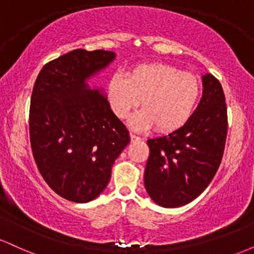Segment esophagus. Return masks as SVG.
Segmentation results:
<instances>
[{
  "label": "esophagus",
  "mask_w": 254,
  "mask_h": 254,
  "mask_svg": "<svg viewBox=\"0 0 254 254\" xmlns=\"http://www.w3.org/2000/svg\"><path fill=\"white\" fill-rule=\"evenodd\" d=\"M130 138H131V141H139V139H141V137L135 135V133L130 132Z\"/></svg>",
  "instance_id": "34e87169"
}]
</instances>
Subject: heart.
<instances>
[{"mask_svg": "<svg viewBox=\"0 0 254 254\" xmlns=\"http://www.w3.org/2000/svg\"><path fill=\"white\" fill-rule=\"evenodd\" d=\"M200 84L193 74L164 63L136 65L125 75H112L107 99L119 118L129 115L141 100L142 109L130 118L133 129L155 125L159 131H173L186 123L196 107Z\"/></svg>", "mask_w": 254, "mask_h": 254, "instance_id": "obj_1", "label": "heart"}]
</instances>
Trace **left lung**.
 Returning <instances> with one entry per match:
<instances>
[{"instance_id": "8db88e82", "label": "left lung", "mask_w": 254, "mask_h": 254, "mask_svg": "<svg viewBox=\"0 0 254 254\" xmlns=\"http://www.w3.org/2000/svg\"><path fill=\"white\" fill-rule=\"evenodd\" d=\"M227 130L222 86L206 74L203 97L188 122L168 135L147 141L144 186L151 199L165 208H178L199 196L222 161Z\"/></svg>"}]
</instances>
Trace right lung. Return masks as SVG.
I'll return each mask as SVG.
<instances>
[{
    "label": "right lung",
    "instance_id": "add662e5",
    "mask_svg": "<svg viewBox=\"0 0 254 254\" xmlns=\"http://www.w3.org/2000/svg\"><path fill=\"white\" fill-rule=\"evenodd\" d=\"M111 51L83 49L46 63L30 105V141L46 184L65 199L87 203L105 190L111 170L129 144L125 125L86 80L115 60Z\"/></svg>",
    "mask_w": 254,
    "mask_h": 254
}]
</instances>
